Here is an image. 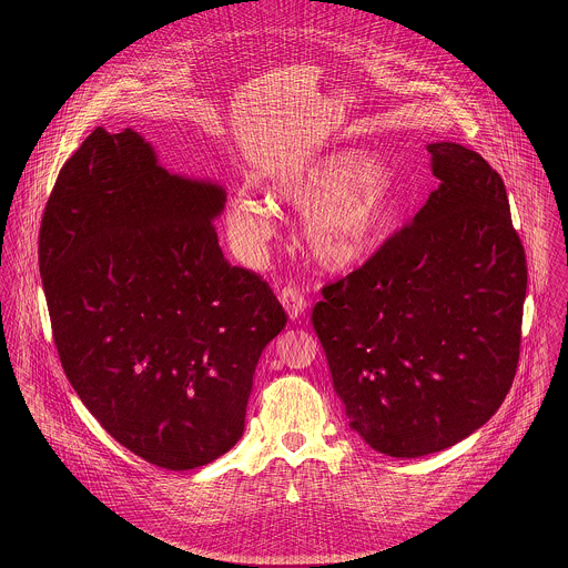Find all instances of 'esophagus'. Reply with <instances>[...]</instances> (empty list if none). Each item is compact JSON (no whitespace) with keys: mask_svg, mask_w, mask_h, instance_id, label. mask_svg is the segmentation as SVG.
<instances>
[{"mask_svg":"<svg viewBox=\"0 0 568 568\" xmlns=\"http://www.w3.org/2000/svg\"><path fill=\"white\" fill-rule=\"evenodd\" d=\"M280 302H282L286 315H288L293 322L300 320V317L306 313V297H304V293H302L300 288H295V286H284V288L280 291Z\"/></svg>","mask_w":568,"mask_h":568,"instance_id":"obj_1","label":"esophagus"}]
</instances>
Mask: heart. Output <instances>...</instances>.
Segmentation results:
<instances>
[{"instance_id":"heart-1","label":"heart","mask_w":568,"mask_h":568,"mask_svg":"<svg viewBox=\"0 0 568 568\" xmlns=\"http://www.w3.org/2000/svg\"><path fill=\"white\" fill-rule=\"evenodd\" d=\"M268 199L304 212L302 244L325 271L367 262L400 219L392 176L363 149H334L286 168L268 183ZM225 223L239 255L253 260L275 232V207L241 190L227 199Z\"/></svg>"}]
</instances>
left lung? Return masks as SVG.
<instances>
[{
    "label": "left lung",
    "instance_id": "1",
    "mask_svg": "<svg viewBox=\"0 0 568 568\" xmlns=\"http://www.w3.org/2000/svg\"><path fill=\"white\" fill-rule=\"evenodd\" d=\"M426 149L439 181L426 205L313 308L349 426L403 459L466 439L503 405L527 293L500 174L462 144Z\"/></svg>",
    "mask_w": 568,
    "mask_h": 568
}]
</instances>
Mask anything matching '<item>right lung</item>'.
<instances>
[{"label": "right lung", "instance_id": "right-lung-1", "mask_svg": "<svg viewBox=\"0 0 568 568\" xmlns=\"http://www.w3.org/2000/svg\"><path fill=\"white\" fill-rule=\"evenodd\" d=\"M225 199L168 172L133 129L98 126L41 221L65 376L115 442L165 470L205 466L243 437L257 358L286 325L268 284L219 246Z\"/></svg>", "mask_w": 568, "mask_h": 568}]
</instances>
